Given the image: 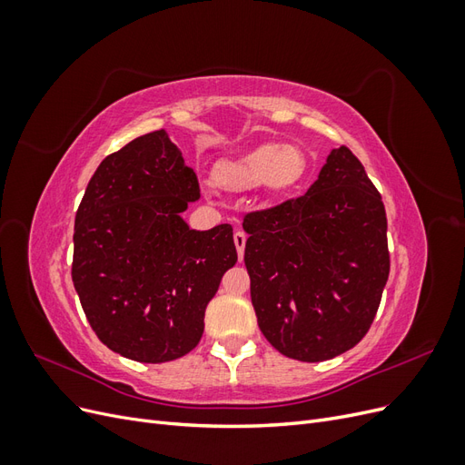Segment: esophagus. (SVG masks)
<instances>
[{
	"label": "esophagus",
	"instance_id": "1",
	"mask_svg": "<svg viewBox=\"0 0 465 465\" xmlns=\"http://www.w3.org/2000/svg\"><path fill=\"white\" fill-rule=\"evenodd\" d=\"M234 246H236V252H238V258H244V246H246V234L242 231H236L234 232Z\"/></svg>",
	"mask_w": 465,
	"mask_h": 465
}]
</instances>
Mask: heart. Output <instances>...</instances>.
I'll list each match as a JSON object with an SVG mask.
<instances>
[{
    "label": "heart",
    "instance_id": "heart-1",
    "mask_svg": "<svg viewBox=\"0 0 465 465\" xmlns=\"http://www.w3.org/2000/svg\"><path fill=\"white\" fill-rule=\"evenodd\" d=\"M306 173L304 153L294 145L265 143L217 166V184L231 192L265 186L270 192L292 188Z\"/></svg>",
    "mask_w": 465,
    "mask_h": 465
}]
</instances>
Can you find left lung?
I'll list each match as a JSON object with an SVG mask.
<instances>
[{
	"label": "left lung",
	"instance_id": "8db88e82",
	"mask_svg": "<svg viewBox=\"0 0 465 465\" xmlns=\"http://www.w3.org/2000/svg\"><path fill=\"white\" fill-rule=\"evenodd\" d=\"M250 297L265 340L304 362L355 347L390 273L382 198L347 147L308 192L244 217Z\"/></svg>",
	"mask_w": 465,
	"mask_h": 465
}]
</instances>
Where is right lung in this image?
<instances>
[{
  "instance_id": "add662e5",
  "label": "right lung",
  "mask_w": 465,
  "mask_h": 465,
  "mask_svg": "<svg viewBox=\"0 0 465 465\" xmlns=\"http://www.w3.org/2000/svg\"><path fill=\"white\" fill-rule=\"evenodd\" d=\"M193 168L164 130L98 164L75 215L72 279L96 337L139 362L184 357L200 343L221 277L236 263L231 224L190 229Z\"/></svg>"
}]
</instances>
